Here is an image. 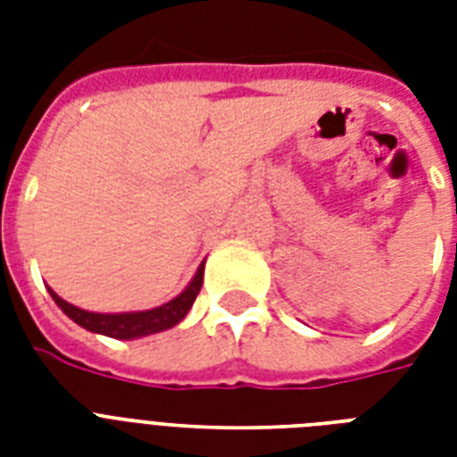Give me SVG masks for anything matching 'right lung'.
Here are the masks:
<instances>
[{
  "instance_id": "add662e5",
  "label": "right lung",
  "mask_w": 457,
  "mask_h": 457,
  "mask_svg": "<svg viewBox=\"0 0 457 457\" xmlns=\"http://www.w3.org/2000/svg\"><path fill=\"white\" fill-rule=\"evenodd\" d=\"M201 285H204V263L199 265V270L194 275V279L187 285V289L179 296H175L168 303L152 308V311H137V312H89L82 311L78 305L68 303L59 296V294L49 289L52 299L56 301L61 311L66 312L68 318L78 322L80 327H85L87 332L106 334V337H113V339H139V337H146V334L163 332V329H170L185 318L189 308H192L196 294L201 292Z\"/></svg>"
}]
</instances>
